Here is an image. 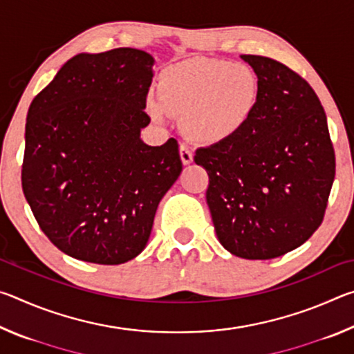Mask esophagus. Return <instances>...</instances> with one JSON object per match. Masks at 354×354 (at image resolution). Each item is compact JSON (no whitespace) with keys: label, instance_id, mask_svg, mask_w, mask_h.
Returning a JSON list of instances; mask_svg holds the SVG:
<instances>
[{"label":"esophagus","instance_id":"obj_1","mask_svg":"<svg viewBox=\"0 0 354 354\" xmlns=\"http://www.w3.org/2000/svg\"><path fill=\"white\" fill-rule=\"evenodd\" d=\"M179 156H181V160L184 165H189V164H192V160H194V154H192L190 149L185 145L179 147Z\"/></svg>","mask_w":354,"mask_h":354}]
</instances>
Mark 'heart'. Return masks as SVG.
<instances>
[{"label": "heart", "instance_id": "obj_1", "mask_svg": "<svg viewBox=\"0 0 354 354\" xmlns=\"http://www.w3.org/2000/svg\"><path fill=\"white\" fill-rule=\"evenodd\" d=\"M261 101V81L245 64L195 57L171 64L158 76V98L147 109L154 120L183 118L184 133L201 145H221L241 136Z\"/></svg>", "mask_w": 354, "mask_h": 354}]
</instances>
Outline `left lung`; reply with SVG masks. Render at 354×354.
Here are the masks:
<instances>
[{
  "mask_svg": "<svg viewBox=\"0 0 354 354\" xmlns=\"http://www.w3.org/2000/svg\"><path fill=\"white\" fill-rule=\"evenodd\" d=\"M261 81L253 120L234 140L198 148L220 243L243 259H273L320 226L335 175L326 113L314 88L274 59L242 55Z\"/></svg>",
  "mask_w": 354,
  "mask_h": 354,
  "instance_id": "obj_1",
  "label": "left lung"
}]
</instances>
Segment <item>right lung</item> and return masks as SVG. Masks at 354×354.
<instances>
[{
    "mask_svg": "<svg viewBox=\"0 0 354 354\" xmlns=\"http://www.w3.org/2000/svg\"><path fill=\"white\" fill-rule=\"evenodd\" d=\"M153 65L136 48L81 53L29 106L23 194L45 236L75 259L118 266L139 256L181 175L175 139H140Z\"/></svg>",
    "mask_w": 354,
    "mask_h": 354,
    "instance_id": "obj_1",
    "label": "right lung"
}]
</instances>
